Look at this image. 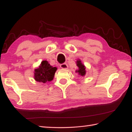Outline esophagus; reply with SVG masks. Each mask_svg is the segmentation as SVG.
<instances>
[{
  "mask_svg": "<svg viewBox=\"0 0 132 132\" xmlns=\"http://www.w3.org/2000/svg\"><path fill=\"white\" fill-rule=\"evenodd\" d=\"M60 67L61 69H67L68 68V65L67 64V63H62L60 64Z\"/></svg>",
  "mask_w": 132,
  "mask_h": 132,
  "instance_id": "34e87169",
  "label": "esophagus"
}]
</instances>
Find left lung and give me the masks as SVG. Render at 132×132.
Masks as SVG:
<instances>
[{
  "label": "left lung",
  "instance_id": "left-lung-1",
  "mask_svg": "<svg viewBox=\"0 0 132 132\" xmlns=\"http://www.w3.org/2000/svg\"><path fill=\"white\" fill-rule=\"evenodd\" d=\"M76 64L78 67V70H77L75 72H78V74L80 75L81 77H85L86 74V66L82 63V61L79 59H78L76 61Z\"/></svg>",
  "mask_w": 132,
  "mask_h": 132
}]
</instances>
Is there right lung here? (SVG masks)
I'll return each mask as SVG.
<instances>
[{
  "mask_svg": "<svg viewBox=\"0 0 132 132\" xmlns=\"http://www.w3.org/2000/svg\"><path fill=\"white\" fill-rule=\"evenodd\" d=\"M56 67H53L47 61L41 62L38 68L35 69L34 78L36 81L45 83L54 79L55 72L57 71Z\"/></svg>",
  "mask_w": 132,
  "mask_h": 132,
  "instance_id": "1",
  "label": "right lung"
}]
</instances>
